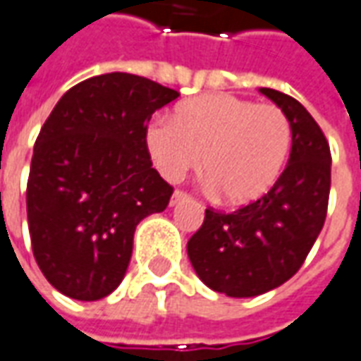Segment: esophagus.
Masks as SVG:
<instances>
[{
    "label": "esophagus",
    "instance_id": "esophagus-1",
    "mask_svg": "<svg viewBox=\"0 0 361 361\" xmlns=\"http://www.w3.org/2000/svg\"><path fill=\"white\" fill-rule=\"evenodd\" d=\"M188 198H190V196L186 192H183V190H175V192H173V198H171V206H176V204L188 200Z\"/></svg>",
    "mask_w": 361,
    "mask_h": 361
}]
</instances>
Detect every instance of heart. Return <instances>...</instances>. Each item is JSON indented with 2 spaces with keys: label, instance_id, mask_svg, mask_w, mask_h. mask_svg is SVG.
<instances>
[{
  "label": "heart",
  "instance_id": "1",
  "mask_svg": "<svg viewBox=\"0 0 361 361\" xmlns=\"http://www.w3.org/2000/svg\"><path fill=\"white\" fill-rule=\"evenodd\" d=\"M293 142L290 118L274 104L209 93L178 104L171 120H155L145 144L161 175L180 180L200 167L229 206L264 198L282 175Z\"/></svg>",
  "mask_w": 361,
  "mask_h": 361
}]
</instances>
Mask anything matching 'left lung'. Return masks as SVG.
I'll return each instance as SVG.
<instances>
[{"mask_svg":"<svg viewBox=\"0 0 361 361\" xmlns=\"http://www.w3.org/2000/svg\"><path fill=\"white\" fill-rule=\"evenodd\" d=\"M290 118L293 142L274 188L231 214L208 208L186 245L196 274L229 298H255L298 272L324 226L331 192V147L293 97L262 87Z\"/></svg>","mask_w":361,"mask_h":361,"instance_id":"1","label":"left lung"}]
</instances>
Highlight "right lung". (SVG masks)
<instances>
[{"instance_id": "1", "label": "right lung", "mask_w": 361, "mask_h": 361, "mask_svg": "<svg viewBox=\"0 0 361 361\" xmlns=\"http://www.w3.org/2000/svg\"><path fill=\"white\" fill-rule=\"evenodd\" d=\"M178 93L132 73L89 78L40 130L27 183L32 255L56 290L97 301L118 288L134 231L167 208L173 186L152 167L147 122Z\"/></svg>"}]
</instances>
